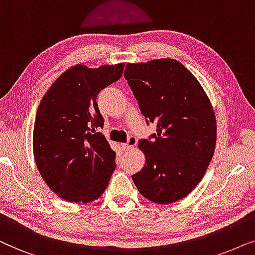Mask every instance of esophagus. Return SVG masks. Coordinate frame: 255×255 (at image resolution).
Returning a JSON list of instances; mask_svg holds the SVG:
<instances>
[{
    "label": "esophagus",
    "instance_id": "esophagus-1",
    "mask_svg": "<svg viewBox=\"0 0 255 255\" xmlns=\"http://www.w3.org/2000/svg\"><path fill=\"white\" fill-rule=\"evenodd\" d=\"M136 143H137V138L131 135V136L128 137V141L126 142V143L121 144V147L125 151H127V150H130V149H133L135 145H136Z\"/></svg>",
    "mask_w": 255,
    "mask_h": 255
}]
</instances>
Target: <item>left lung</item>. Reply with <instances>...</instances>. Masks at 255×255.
<instances>
[{"mask_svg": "<svg viewBox=\"0 0 255 255\" xmlns=\"http://www.w3.org/2000/svg\"><path fill=\"white\" fill-rule=\"evenodd\" d=\"M125 79L156 133L138 141L145 164L131 176L158 204L184 198L204 176L216 145V119L195 76L175 59L127 64Z\"/></svg>", "mask_w": 255, "mask_h": 255, "instance_id": "1", "label": "left lung"}]
</instances>
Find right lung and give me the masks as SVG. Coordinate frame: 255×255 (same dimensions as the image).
Returning <instances> with one entry per match:
<instances>
[{
    "instance_id": "obj_1",
    "label": "right lung",
    "mask_w": 255,
    "mask_h": 255,
    "mask_svg": "<svg viewBox=\"0 0 255 255\" xmlns=\"http://www.w3.org/2000/svg\"><path fill=\"white\" fill-rule=\"evenodd\" d=\"M125 64L64 72L43 97L33 126V155L47 186L65 201L90 203L106 190L115 151L103 133L97 97L122 76Z\"/></svg>"
}]
</instances>
